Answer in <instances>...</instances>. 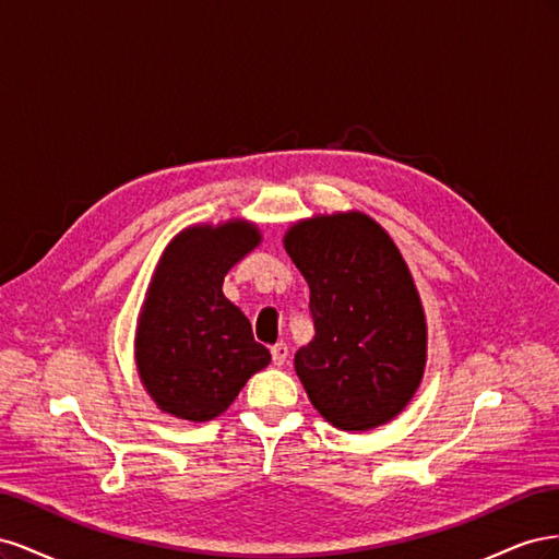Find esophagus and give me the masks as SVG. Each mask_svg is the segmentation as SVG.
<instances>
[{
    "mask_svg": "<svg viewBox=\"0 0 559 559\" xmlns=\"http://www.w3.org/2000/svg\"><path fill=\"white\" fill-rule=\"evenodd\" d=\"M270 354H273V364L282 366L286 361V357H289V347H286V343H277V345H273V349H270Z\"/></svg>",
    "mask_w": 559,
    "mask_h": 559,
    "instance_id": "1",
    "label": "esophagus"
}]
</instances>
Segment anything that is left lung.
<instances>
[{"mask_svg":"<svg viewBox=\"0 0 559 559\" xmlns=\"http://www.w3.org/2000/svg\"><path fill=\"white\" fill-rule=\"evenodd\" d=\"M284 247L310 284L312 343L296 373L333 427L366 431L396 417L427 361L425 312L392 238L366 214L314 216Z\"/></svg>","mask_w":559,"mask_h":559,"instance_id":"obj_1","label":"left lung"}]
</instances>
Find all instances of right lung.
<instances>
[{
	"label": "right lung",
	"instance_id": "right-lung-1",
	"mask_svg": "<svg viewBox=\"0 0 559 559\" xmlns=\"http://www.w3.org/2000/svg\"><path fill=\"white\" fill-rule=\"evenodd\" d=\"M261 242L257 226H193L167 245L138 326V368L158 408L181 419L222 415L270 364L249 319L224 296L228 270Z\"/></svg>",
	"mask_w": 559,
	"mask_h": 559
}]
</instances>
